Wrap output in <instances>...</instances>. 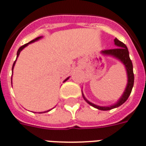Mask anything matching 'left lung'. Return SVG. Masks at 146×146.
<instances>
[{"label":"left lung","mask_w":146,"mask_h":146,"mask_svg":"<svg viewBox=\"0 0 146 146\" xmlns=\"http://www.w3.org/2000/svg\"><path fill=\"white\" fill-rule=\"evenodd\" d=\"M114 44H115V46H117L116 48H113V49H107V50L101 51V53L103 55H109V56L118 59L119 62H121L123 63V65L125 66L126 74H127V84H126V89H125L123 95L121 96V98L117 100V102L115 103L114 104L110 105V106L102 107V106H98V105L94 104L93 103L90 102L88 100H87L84 95V94L82 93V96H83L84 99L86 102L91 105V106L94 107V108H97V109L100 110H110L116 108V107L121 106L128 99V98L130 95L132 89L133 88V84H134L133 67L132 61L130 60V58H129L128 48H127L126 46L123 42L118 40L116 38L114 39Z\"/></svg>","instance_id":"left-lung-1"}]
</instances>
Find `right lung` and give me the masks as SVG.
I'll list each match as a JSON object with an SVG mask.
<instances>
[{
	"label": "right lung",
	"mask_w": 146,
	"mask_h": 146,
	"mask_svg": "<svg viewBox=\"0 0 146 146\" xmlns=\"http://www.w3.org/2000/svg\"><path fill=\"white\" fill-rule=\"evenodd\" d=\"M41 38H42V36H39V37H37V38H36V39H33V40H32V41H30V42H28V43L25 44V45H23V46H21V47H20V48H19V49H18V51H17V58H18V56H19V55H20V52H21V51H22L23 49V48H25V47H27V46H28V45H29V44L32 43V42H34L37 41V40H39V39H41ZM17 58H16V61H17ZM16 61H15V62H13V67H12V72H13V68H14V65H15ZM68 78H69V77H68V78H67L65 79V81H64V82H65V81H67V80H68ZM11 79H12V78H11ZM50 110H47V111H45V112H40V113H46V112H48V111H50Z\"/></svg>",
	"instance_id": "right-lung-1"
}]
</instances>
